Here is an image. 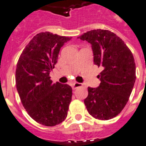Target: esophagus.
<instances>
[{
    "instance_id": "34e87169",
    "label": "esophagus",
    "mask_w": 146,
    "mask_h": 146,
    "mask_svg": "<svg viewBox=\"0 0 146 146\" xmlns=\"http://www.w3.org/2000/svg\"><path fill=\"white\" fill-rule=\"evenodd\" d=\"M82 84H81V83H78V82H76L74 83V84H73V85H72V88H73V89H77V88L80 87V86H82Z\"/></svg>"
}]
</instances>
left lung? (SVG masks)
<instances>
[{"mask_svg":"<svg viewBox=\"0 0 146 146\" xmlns=\"http://www.w3.org/2000/svg\"><path fill=\"white\" fill-rule=\"evenodd\" d=\"M78 38L92 44L94 64L103 68L98 76L100 86L88 87L86 109L95 119H113L125 107L135 84L136 67L132 52L121 38L107 30L88 31Z\"/></svg>","mask_w":146,"mask_h":146,"instance_id":"left-lung-1","label":"left lung"}]
</instances>
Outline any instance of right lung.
I'll list each match as a JSON object with an SVG mask.
<instances>
[{"mask_svg":"<svg viewBox=\"0 0 146 146\" xmlns=\"http://www.w3.org/2000/svg\"><path fill=\"white\" fill-rule=\"evenodd\" d=\"M71 37L49 32L35 35L22 51L16 68V86L22 106L33 120L47 127L63 121L72 99V88L54 84L49 73L60 48Z\"/></svg>","mask_w":146,"mask_h":146,"instance_id":"right-lung-1","label":"right lung"}]
</instances>
